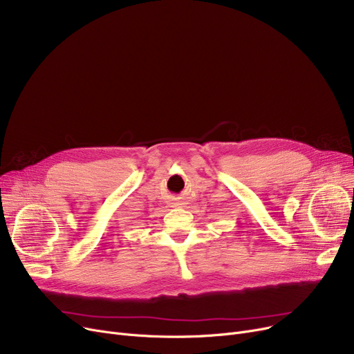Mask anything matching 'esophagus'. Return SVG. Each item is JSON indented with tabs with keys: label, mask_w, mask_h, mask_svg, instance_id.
I'll list each match as a JSON object with an SVG mask.
<instances>
[{
	"label": "esophagus",
	"mask_w": 354,
	"mask_h": 354,
	"mask_svg": "<svg viewBox=\"0 0 354 354\" xmlns=\"http://www.w3.org/2000/svg\"><path fill=\"white\" fill-rule=\"evenodd\" d=\"M174 207H178V203H176V202H174Z\"/></svg>",
	"instance_id": "esophagus-1"
}]
</instances>
